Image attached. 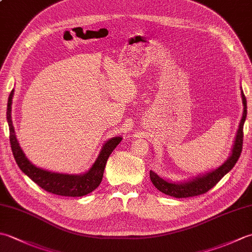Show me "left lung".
<instances>
[{
  "label": "left lung",
  "instance_id": "1",
  "mask_svg": "<svg viewBox=\"0 0 252 252\" xmlns=\"http://www.w3.org/2000/svg\"><path fill=\"white\" fill-rule=\"evenodd\" d=\"M240 93H242V100L244 106L243 116L242 120L239 122L236 136H235L231 155H229V157L226 159V161H224L220 167L210 171V172L199 174L195 176V178L189 179V181L182 182H173L167 179H163L151 170L149 171V178H151L153 184L158 190L163 192L165 195L172 196L175 198L194 197L205 194L209 189H211L213 186H216L217 183H219V181L233 169L234 165L236 164L243 149V129L246 117H247V100H246L242 88H240Z\"/></svg>",
  "mask_w": 252,
  "mask_h": 252
}]
</instances>
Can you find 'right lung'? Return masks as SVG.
<instances>
[{
  "label": "right lung",
  "mask_w": 252,
  "mask_h": 252,
  "mask_svg": "<svg viewBox=\"0 0 252 252\" xmlns=\"http://www.w3.org/2000/svg\"><path fill=\"white\" fill-rule=\"evenodd\" d=\"M14 96V89L9 94L7 101L6 119L9 126V142L14 158L17 162L19 169L29 176V178L39 185L41 189L52 192V194L68 197H81L90 194L91 191L97 189L101 180H103L104 170L106 167L107 159L110 154L118 146L122 140L121 136H115L109 138L104 143L100 152L96 158L95 162L92 164L87 172L81 174H67L52 172L49 170H44L36 167L30 160L26 157L23 149L19 146L17 137L15 134V129L12 121V100Z\"/></svg>",
  "instance_id": "add662e5"
}]
</instances>
